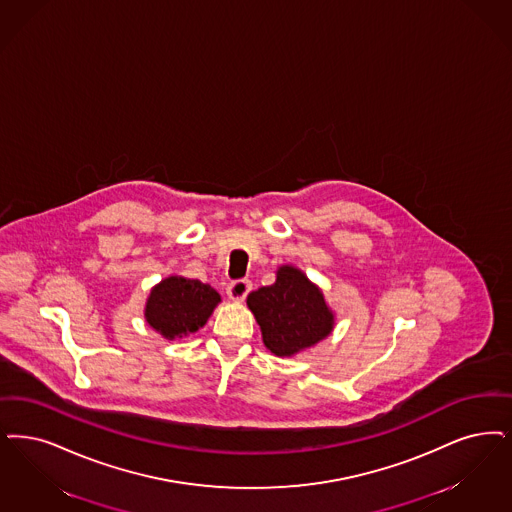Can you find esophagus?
I'll list each match as a JSON object with an SVG mask.
<instances>
[{"mask_svg": "<svg viewBox=\"0 0 512 512\" xmlns=\"http://www.w3.org/2000/svg\"><path fill=\"white\" fill-rule=\"evenodd\" d=\"M249 291H251V282H249V280H234V282H230L228 287H226L228 299H232V301H236V303L244 301Z\"/></svg>", "mask_w": 512, "mask_h": 512, "instance_id": "esophagus-1", "label": "esophagus"}]
</instances>
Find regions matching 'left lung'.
Returning a JSON list of instances; mask_svg holds the SVG:
<instances>
[{"label": "left lung", "mask_w": 512, "mask_h": 512, "mask_svg": "<svg viewBox=\"0 0 512 512\" xmlns=\"http://www.w3.org/2000/svg\"><path fill=\"white\" fill-rule=\"evenodd\" d=\"M247 307L261 326L265 347L276 356H293L314 347L335 324L320 287L295 266H280L272 286L247 295Z\"/></svg>", "instance_id": "obj_1"}]
</instances>
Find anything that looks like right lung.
Instances as JSON below:
<instances>
[{
  "label": "right lung",
  "instance_id": "add662e5",
  "mask_svg": "<svg viewBox=\"0 0 512 512\" xmlns=\"http://www.w3.org/2000/svg\"><path fill=\"white\" fill-rule=\"evenodd\" d=\"M219 303L221 295L209 284L184 276H169L152 287L144 318L150 328L173 341L204 328Z\"/></svg>",
  "mask_w": 512,
  "mask_h": 512
}]
</instances>
